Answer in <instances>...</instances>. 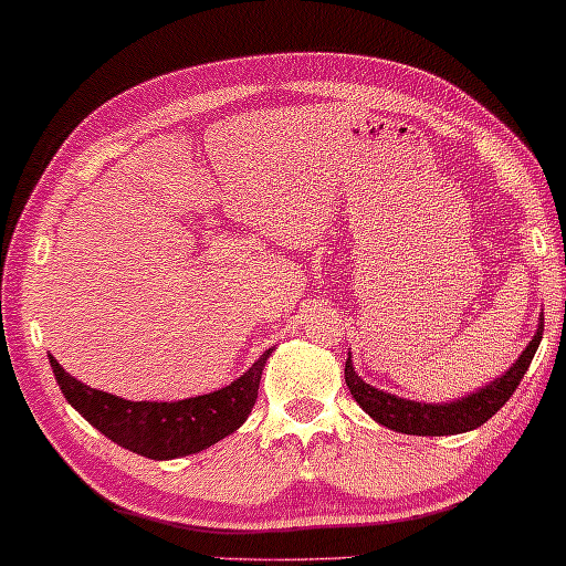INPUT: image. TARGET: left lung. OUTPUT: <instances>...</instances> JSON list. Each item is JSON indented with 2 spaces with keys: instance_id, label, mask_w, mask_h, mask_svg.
<instances>
[{
  "instance_id": "obj_1",
  "label": "left lung",
  "mask_w": 566,
  "mask_h": 566,
  "mask_svg": "<svg viewBox=\"0 0 566 566\" xmlns=\"http://www.w3.org/2000/svg\"><path fill=\"white\" fill-rule=\"evenodd\" d=\"M541 335H544V312H541L536 335L525 350L521 353L513 366H510L500 378H494L482 389L467 394V397L453 401H438V405H428V401H415L397 397L384 389H376L363 381L355 374L350 355L345 360V384L350 389L353 399L366 409V415L374 417L384 428L407 432V436H459V432H469L482 428L497 409L513 397V391L521 384V378L528 370L533 355H536L541 345Z\"/></svg>"
}]
</instances>
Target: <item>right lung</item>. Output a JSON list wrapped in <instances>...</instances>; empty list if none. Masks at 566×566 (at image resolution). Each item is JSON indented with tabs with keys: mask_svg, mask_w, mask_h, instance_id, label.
<instances>
[{
	"mask_svg": "<svg viewBox=\"0 0 566 566\" xmlns=\"http://www.w3.org/2000/svg\"><path fill=\"white\" fill-rule=\"evenodd\" d=\"M270 353L273 347L262 353L247 374L223 389L180 401L120 399L115 394L90 389L76 381L53 358L51 368L64 399L92 428H97L126 451L154 461H169L206 451L242 428L258 401L262 368Z\"/></svg>",
	"mask_w": 566,
	"mask_h": 566,
	"instance_id": "right-lung-1",
	"label": "right lung"
}]
</instances>
